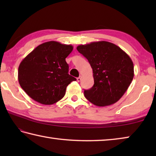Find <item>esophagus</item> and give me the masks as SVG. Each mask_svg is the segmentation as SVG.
Masks as SVG:
<instances>
[{"label":"esophagus","instance_id":"esophagus-1","mask_svg":"<svg viewBox=\"0 0 156 156\" xmlns=\"http://www.w3.org/2000/svg\"><path fill=\"white\" fill-rule=\"evenodd\" d=\"M81 78H82V76H79L78 78H77V81L78 82H80L81 81Z\"/></svg>","mask_w":156,"mask_h":156}]
</instances>
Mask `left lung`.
<instances>
[{"instance_id": "left-lung-1", "label": "left lung", "mask_w": 156, "mask_h": 156, "mask_svg": "<svg viewBox=\"0 0 156 156\" xmlns=\"http://www.w3.org/2000/svg\"><path fill=\"white\" fill-rule=\"evenodd\" d=\"M93 70L94 84L84 90V96L96 106L115 103L127 90L133 78V63L129 55L115 44L92 42L77 47Z\"/></svg>"}]
</instances>
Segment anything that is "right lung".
Here are the masks:
<instances>
[{"label":"right lung","mask_w":156,"mask_h":156,"mask_svg":"<svg viewBox=\"0 0 156 156\" xmlns=\"http://www.w3.org/2000/svg\"><path fill=\"white\" fill-rule=\"evenodd\" d=\"M71 44L49 41L30 53L18 67V79L31 98L43 105H53L64 97L69 84L76 79L68 73L67 58Z\"/></svg>","instance_id":"obj_1"}]
</instances>
